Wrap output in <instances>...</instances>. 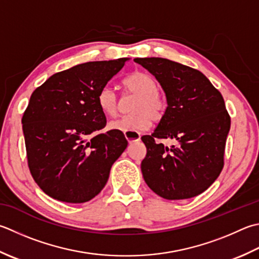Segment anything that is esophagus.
Listing matches in <instances>:
<instances>
[{
	"instance_id": "1",
	"label": "esophagus",
	"mask_w": 259,
	"mask_h": 259,
	"mask_svg": "<svg viewBox=\"0 0 259 259\" xmlns=\"http://www.w3.org/2000/svg\"><path fill=\"white\" fill-rule=\"evenodd\" d=\"M124 136L126 140L129 141V144H133V143H136V141L140 140V134L136 133V131H125Z\"/></svg>"
}]
</instances>
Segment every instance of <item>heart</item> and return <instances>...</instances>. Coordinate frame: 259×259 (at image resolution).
Returning a JSON list of instances; mask_svg holds the SVG:
<instances>
[{
    "label": "heart",
    "instance_id": "1",
    "mask_svg": "<svg viewBox=\"0 0 259 259\" xmlns=\"http://www.w3.org/2000/svg\"><path fill=\"white\" fill-rule=\"evenodd\" d=\"M123 88L128 93L137 94L131 104L134 113L121 116L111 121L109 128L116 131L145 130L149 126L151 119L157 121L164 114L165 101L157 91L156 79L145 72H135L123 80ZM98 104L106 115L114 116L120 110V100L114 90L104 86L98 94Z\"/></svg>",
    "mask_w": 259,
    "mask_h": 259
}]
</instances>
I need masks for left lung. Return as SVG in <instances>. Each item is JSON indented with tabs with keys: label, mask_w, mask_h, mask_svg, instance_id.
<instances>
[{
	"label": "left lung",
	"mask_w": 259,
	"mask_h": 259,
	"mask_svg": "<svg viewBox=\"0 0 259 259\" xmlns=\"http://www.w3.org/2000/svg\"><path fill=\"white\" fill-rule=\"evenodd\" d=\"M158 80L167 108L151 136L141 137L147 155L141 161L144 180L166 200L201 194L220 175L230 116L221 93L197 69L173 60L135 58ZM156 139H171L166 147Z\"/></svg>",
	"instance_id": "1"
}]
</instances>
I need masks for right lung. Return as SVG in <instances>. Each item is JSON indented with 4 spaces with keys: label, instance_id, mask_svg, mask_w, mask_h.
<instances>
[{
    "label": "right lung",
    "instance_id": "right-lung-1",
    "mask_svg": "<svg viewBox=\"0 0 259 259\" xmlns=\"http://www.w3.org/2000/svg\"><path fill=\"white\" fill-rule=\"evenodd\" d=\"M126 60L76 65L33 91L22 116L28 165L35 183L53 199L92 200L128 146L122 131L99 133L106 119L98 104L100 90Z\"/></svg>",
    "mask_w": 259,
    "mask_h": 259
}]
</instances>
